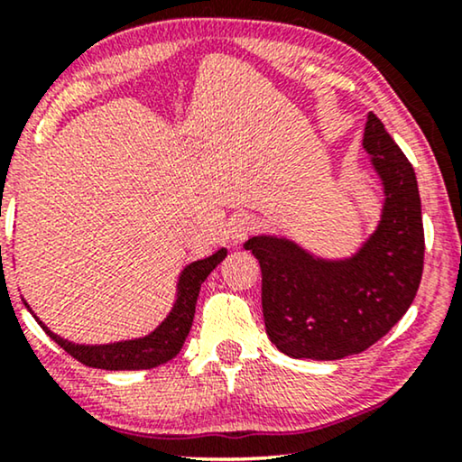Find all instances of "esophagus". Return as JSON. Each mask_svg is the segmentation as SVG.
Returning <instances> with one entry per match:
<instances>
[{"label": "esophagus", "instance_id": "1", "mask_svg": "<svg viewBox=\"0 0 462 462\" xmlns=\"http://www.w3.org/2000/svg\"><path fill=\"white\" fill-rule=\"evenodd\" d=\"M254 226H256V223L250 214H237L236 218H231L229 237L233 239V242H242V239L248 236L252 229H254Z\"/></svg>", "mask_w": 462, "mask_h": 462}]
</instances>
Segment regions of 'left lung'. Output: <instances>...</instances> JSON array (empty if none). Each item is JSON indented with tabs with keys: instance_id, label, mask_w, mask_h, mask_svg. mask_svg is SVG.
I'll return each instance as SVG.
<instances>
[{
	"instance_id": "1",
	"label": "left lung",
	"mask_w": 462,
	"mask_h": 462,
	"mask_svg": "<svg viewBox=\"0 0 462 462\" xmlns=\"http://www.w3.org/2000/svg\"><path fill=\"white\" fill-rule=\"evenodd\" d=\"M362 147L381 182L376 226L349 256H321L282 233L250 236L263 271L267 337L294 359L332 362L381 340L412 305L425 233L414 168L368 113Z\"/></svg>"
}]
</instances>
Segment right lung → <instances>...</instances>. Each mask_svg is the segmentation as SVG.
I'll list each match as a JSON object with an SVG mask.
<instances>
[{"mask_svg": "<svg viewBox=\"0 0 462 462\" xmlns=\"http://www.w3.org/2000/svg\"><path fill=\"white\" fill-rule=\"evenodd\" d=\"M226 256V248H218L214 254L199 258V261L189 263L185 269L180 271L179 282H176V296L172 302V309L162 324H157L153 330L144 337L136 338H124L113 340V343H73V340L62 338L59 334L50 330L37 315L31 311L29 302L24 305L31 311V315L37 319L50 338L56 345H60L69 356H73L78 362L90 365V368L100 370H151L157 365L170 362L179 356L185 338L189 337L193 326L195 305H198V296L201 283L206 277L212 273V269Z\"/></svg>", "mask_w": 462, "mask_h": 462, "instance_id": "obj_1", "label": "right lung"}]
</instances>
